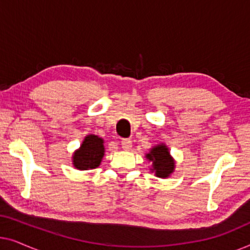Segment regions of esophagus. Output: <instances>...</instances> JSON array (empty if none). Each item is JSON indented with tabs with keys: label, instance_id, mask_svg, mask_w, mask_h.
Segmentation results:
<instances>
[{
	"label": "esophagus",
	"instance_id": "obj_1",
	"mask_svg": "<svg viewBox=\"0 0 250 250\" xmlns=\"http://www.w3.org/2000/svg\"><path fill=\"white\" fill-rule=\"evenodd\" d=\"M121 146L124 150H129L132 148V141L129 139H123L121 142Z\"/></svg>",
	"mask_w": 250,
	"mask_h": 250
}]
</instances>
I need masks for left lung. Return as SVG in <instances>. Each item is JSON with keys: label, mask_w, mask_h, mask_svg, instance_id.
Wrapping results in <instances>:
<instances>
[{"label": "left lung", "mask_w": 250, "mask_h": 250, "mask_svg": "<svg viewBox=\"0 0 250 250\" xmlns=\"http://www.w3.org/2000/svg\"><path fill=\"white\" fill-rule=\"evenodd\" d=\"M146 158L152 162V166L156 175L158 177H167L174 170V162L170 158L168 148L166 146L160 145L151 149Z\"/></svg>", "instance_id": "left-lung-1"}]
</instances>
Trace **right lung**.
<instances>
[{"instance_id": "right-lung-1", "label": "right lung", "mask_w": 250, "mask_h": 250, "mask_svg": "<svg viewBox=\"0 0 250 250\" xmlns=\"http://www.w3.org/2000/svg\"><path fill=\"white\" fill-rule=\"evenodd\" d=\"M104 153V140L97 135H87L80 150L73 156L74 166L83 170L95 168L100 165Z\"/></svg>"}]
</instances>
